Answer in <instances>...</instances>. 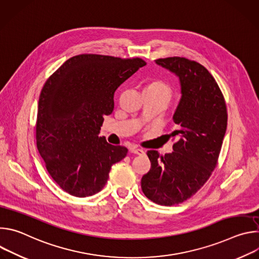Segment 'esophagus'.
I'll list each match as a JSON object with an SVG mask.
<instances>
[{
  "instance_id": "esophagus-1",
  "label": "esophagus",
  "mask_w": 259,
  "mask_h": 259,
  "mask_svg": "<svg viewBox=\"0 0 259 259\" xmlns=\"http://www.w3.org/2000/svg\"><path fill=\"white\" fill-rule=\"evenodd\" d=\"M132 154H135V155H143L145 152L141 149H135V147H133V149H131L130 151Z\"/></svg>"
}]
</instances>
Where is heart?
Returning <instances> with one entry per match:
<instances>
[{
  "label": "heart",
  "instance_id": "1",
  "mask_svg": "<svg viewBox=\"0 0 259 259\" xmlns=\"http://www.w3.org/2000/svg\"><path fill=\"white\" fill-rule=\"evenodd\" d=\"M146 90L160 92V93H163V94H165L169 97H170V94H171V89H170L169 85L167 83H165L164 81H161V80L153 81L151 84H149V86L146 87Z\"/></svg>",
  "mask_w": 259,
  "mask_h": 259
}]
</instances>
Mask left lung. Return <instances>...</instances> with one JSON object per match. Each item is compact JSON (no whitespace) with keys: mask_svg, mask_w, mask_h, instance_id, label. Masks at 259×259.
Returning a JSON list of instances; mask_svg holds the SVG:
<instances>
[{"mask_svg":"<svg viewBox=\"0 0 259 259\" xmlns=\"http://www.w3.org/2000/svg\"><path fill=\"white\" fill-rule=\"evenodd\" d=\"M156 62L180 80L182 96L173 115L177 130L171 133L177 141L165 156L147 151L152 166L141 178V189L154 203L172 206L193 197L217 166L228 112L223 92L202 64L178 56Z\"/></svg>","mask_w":259,"mask_h":259,"instance_id":"8db88e82","label":"left lung"}]
</instances>
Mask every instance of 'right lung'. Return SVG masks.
Returning <instances> with one entry per match:
<instances>
[{
  "label": "right lung",
  "mask_w": 259,
  "mask_h": 259,
  "mask_svg": "<svg viewBox=\"0 0 259 259\" xmlns=\"http://www.w3.org/2000/svg\"><path fill=\"white\" fill-rule=\"evenodd\" d=\"M146 62L138 57L80 54L48 78L35 123L38 151L47 171L67 194L85 198L100 192L110 168L127 147L109 144L98 133L114 110L117 88Z\"/></svg>",
  "instance_id": "obj_1"
}]
</instances>
